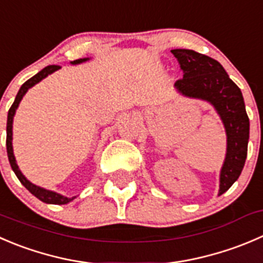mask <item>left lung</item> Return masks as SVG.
<instances>
[{
	"instance_id": "obj_1",
	"label": "left lung",
	"mask_w": 263,
	"mask_h": 263,
	"mask_svg": "<svg viewBox=\"0 0 263 263\" xmlns=\"http://www.w3.org/2000/svg\"><path fill=\"white\" fill-rule=\"evenodd\" d=\"M171 52L177 59L183 74L175 83L178 92L212 104L225 126L228 147L220 173L218 195H221L239 178L248 152L249 118L243 95L215 59L185 48H176Z\"/></svg>"
}]
</instances>
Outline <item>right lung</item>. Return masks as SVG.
I'll list each match as a JSON object with an SVG mask.
<instances>
[{"instance_id": "1", "label": "right lung", "mask_w": 263, "mask_h": 263, "mask_svg": "<svg viewBox=\"0 0 263 263\" xmlns=\"http://www.w3.org/2000/svg\"><path fill=\"white\" fill-rule=\"evenodd\" d=\"M87 60H88L87 58L78 59V60L72 61V64H81V63H83V61H87ZM60 68L61 67H59V65H48V67L43 68L41 72H38L37 74L33 76L32 78H29L27 82L23 83V86L20 87L19 92H17L16 98H15L14 104L11 105V108H10V110H9V114H7L6 149H7V157H9L10 165H11L12 171L15 172L16 177L19 178L20 182H22L23 185L27 187V190H29V193H32L35 198H38L40 200H42L43 203H47V204H67V203L72 202L74 198H68V196H64V195H61V194L55 193V191L46 190V189L40 187V186L34 185V183L30 182L29 180H27V178H25V176L20 172L19 167H17V164H16V160H15V157H14V150H12V121H14L15 111H16L17 106H19L20 101H22L23 96L27 93V91L29 90L30 87H33L35 83L41 82L43 78H46L48 74H51V73L56 72V70L60 69Z\"/></svg>"}]
</instances>
